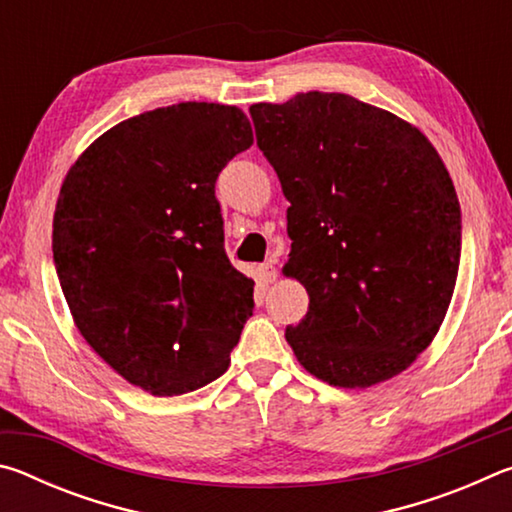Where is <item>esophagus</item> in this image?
Listing matches in <instances>:
<instances>
[{"instance_id":"obj_1","label":"esophagus","mask_w":512,"mask_h":512,"mask_svg":"<svg viewBox=\"0 0 512 512\" xmlns=\"http://www.w3.org/2000/svg\"><path fill=\"white\" fill-rule=\"evenodd\" d=\"M259 277H262V280L266 282V284H271V282H275L277 280V268L273 266V264H259Z\"/></svg>"}]
</instances>
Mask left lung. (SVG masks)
<instances>
[{"label": "left lung", "instance_id": "obj_1", "mask_svg": "<svg viewBox=\"0 0 512 512\" xmlns=\"http://www.w3.org/2000/svg\"><path fill=\"white\" fill-rule=\"evenodd\" d=\"M291 203L282 273L309 293L287 343L309 375L368 388L429 348L454 296L461 205L420 128L341 92L253 103Z\"/></svg>", "mask_w": 512, "mask_h": 512}]
</instances>
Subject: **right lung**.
<instances>
[{
    "mask_svg": "<svg viewBox=\"0 0 512 512\" xmlns=\"http://www.w3.org/2000/svg\"><path fill=\"white\" fill-rule=\"evenodd\" d=\"M253 128L237 106L185 101L119 121L69 167L54 262L90 348L142 391L221 377L253 316L255 282L223 250L214 185Z\"/></svg>",
    "mask_w": 512,
    "mask_h": 512,
    "instance_id": "add662e5",
    "label": "right lung"
}]
</instances>
